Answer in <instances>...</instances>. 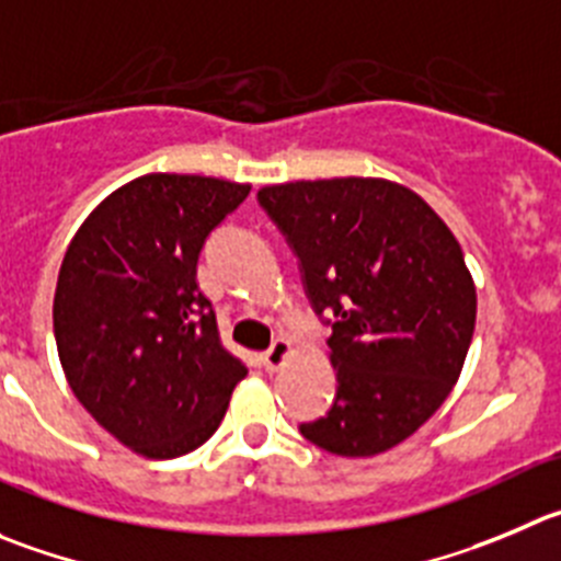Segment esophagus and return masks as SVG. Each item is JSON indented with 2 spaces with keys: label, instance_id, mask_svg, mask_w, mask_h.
Masks as SVG:
<instances>
[{
  "label": "esophagus",
  "instance_id": "1",
  "mask_svg": "<svg viewBox=\"0 0 561 561\" xmlns=\"http://www.w3.org/2000/svg\"><path fill=\"white\" fill-rule=\"evenodd\" d=\"M291 355V344L286 339H275L272 341V346L270 350L264 352V355H261V360H264V369L266 371H277L280 369V366L286 364V357Z\"/></svg>",
  "mask_w": 561,
  "mask_h": 561
}]
</instances>
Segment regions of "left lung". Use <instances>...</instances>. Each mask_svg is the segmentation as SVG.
<instances>
[{
    "label": "left lung",
    "instance_id": "1",
    "mask_svg": "<svg viewBox=\"0 0 561 561\" xmlns=\"http://www.w3.org/2000/svg\"><path fill=\"white\" fill-rule=\"evenodd\" d=\"M259 206L333 328L335 399L302 437L341 457L402 444L449 397L471 346L477 289L457 239L415 192L382 179L264 186Z\"/></svg>",
    "mask_w": 561,
    "mask_h": 561
}]
</instances>
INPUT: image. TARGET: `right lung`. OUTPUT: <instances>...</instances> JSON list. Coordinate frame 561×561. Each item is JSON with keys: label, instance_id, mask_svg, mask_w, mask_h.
<instances>
[{"label": "right lung", "instance_id": "1", "mask_svg": "<svg viewBox=\"0 0 561 561\" xmlns=\"http://www.w3.org/2000/svg\"><path fill=\"white\" fill-rule=\"evenodd\" d=\"M248 184L151 173L101 201L62 259L55 339L82 408L129 449L170 460L206 444L248 366L222 350L197 289L206 239Z\"/></svg>", "mask_w": 561, "mask_h": 561}]
</instances>
